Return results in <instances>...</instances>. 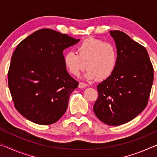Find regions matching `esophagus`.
<instances>
[{"mask_svg": "<svg viewBox=\"0 0 157 157\" xmlns=\"http://www.w3.org/2000/svg\"><path fill=\"white\" fill-rule=\"evenodd\" d=\"M87 86H88V84H87L83 83V82H79V84L78 85V87H79V88H80V89H83V88H85V87H86Z\"/></svg>", "mask_w": 157, "mask_h": 157, "instance_id": "34e87169", "label": "esophagus"}]
</instances>
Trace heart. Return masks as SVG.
Here are the masks:
<instances>
[{"instance_id":"1","label":"heart","mask_w":157,"mask_h":157,"mask_svg":"<svg viewBox=\"0 0 157 157\" xmlns=\"http://www.w3.org/2000/svg\"><path fill=\"white\" fill-rule=\"evenodd\" d=\"M77 53L68 51L63 57L66 70L74 76H78L86 66L85 78L104 80L112 75L118 65L116 47L109 42L88 38L78 45Z\"/></svg>"}]
</instances>
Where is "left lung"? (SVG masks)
I'll return each instance as SVG.
<instances>
[{"label":"left lung","mask_w":157,"mask_h":157,"mask_svg":"<svg viewBox=\"0 0 157 157\" xmlns=\"http://www.w3.org/2000/svg\"><path fill=\"white\" fill-rule=\"evenodd\" d=\"M109 33L115 41L118 62L112 75L97 86L94 111L104 123L118 126L133 120L146 107L154 69L145 47L123 32Z\"/></svg>","instance_id":"1"}]
</instances>
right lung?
I'll return each mask as SVG.
<instances>
[{"label":"right lung","mask_w":157,"mask_h":157,"mask_svg":"<svg viewBox=\"0 0 157 157\" xmlns=\"http://www.w3.org/2000/svg\"><path fill=\"white\" fill-rule=\"evenodd\" d=\"M79 41L46 28L17 46L8 71V86L15 108L28 120L48 125L66 112L78 82L66 71L63 51Z\"/></svg>","instance_id":"right-lung-1"}]
</instances>
